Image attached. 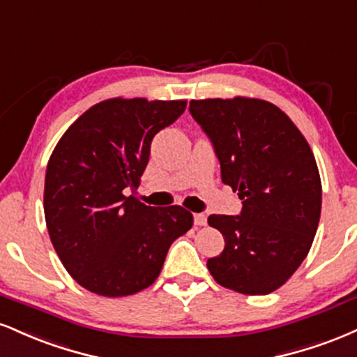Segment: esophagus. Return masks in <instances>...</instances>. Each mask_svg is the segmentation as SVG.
Wrapping results in <instances>:
<instances>
[{
	"label": "esophagus",
	"mask_w": 357,
	"mask_h": 357,
	"mask_svg": "<svg viewBox=\"0 0 357 357\" xmlns=\"http://www.w3.org/2000/svg\"><path fill=\"white\" fill-rule=\"evenodd\" d=\"M194 222L195 225H199V227L207 225V215H205V213H194Z\"/></svg>",
	"instance_id": "esophagus-1"
}]
</instances>
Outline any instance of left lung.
Masks as SVG:
<instances>
[{
    "mask_svg": "<svg viewBox=\"0 0 357 357\" xmlns=\"http://www.w3.org/2000/svg\"><path fill=\"white\" fill-rule=\"evenodd\" d=\"M190 113L211 138L222 182L242 200L238 215L208 217L225 241L208 271L241 294H271L303 264L319 225L322 187L311 146L266 100H192Z\"/></svg>",
    "mask_w": 357,
    "mask_h": 357,
    "instance_id": "obj_1",
    "label": "left lung"
}]
</instances>
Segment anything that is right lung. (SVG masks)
I'll use <instances>...</instances> for the list:
<instances>
[{
	"instance_id": "obj_1",
	"label": "right lung",
	"mask_w": 357,
	"mask_h": 357,
	"mask_svg": "<svg viewBox=\"0 0 357 357\" xmlns=\"http://www.w3.org/2000/svg\"><path fill=\"white\" fill-rule=\"evenodd\" d=\"M185 100L110 98L63 133L45 177V219L68 274L105 297L152 286L172 242L192 229L180 205L150 207L125 195L140 183L150 144L185 110Z\"/></svg>"
}]
</instances>
